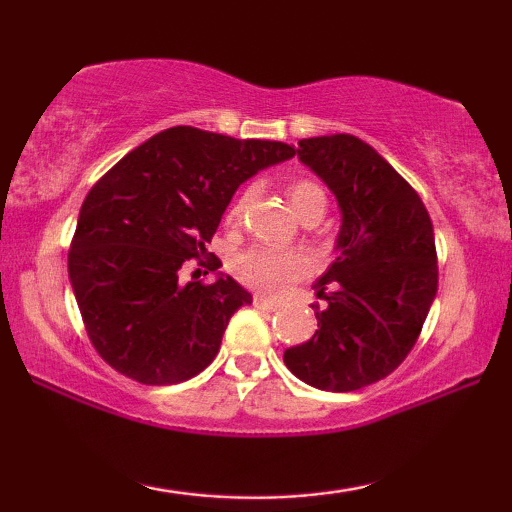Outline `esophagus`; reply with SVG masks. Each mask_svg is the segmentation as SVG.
Wrapping results in <instances>:
<instances>
[{"label": "esophagus", "instance_id": "esophagus-1", "mask_svg": "<svg viewBox=\"0 0 512 512\" xmlns=\"http://www.w3.org/2000/svg\"><path fill=\"white\" fill-rule=\"evenodd\" d=\"M254 307H258V310H265V312H275L279 305L275 303V300H270V298L261 296V293H256V296H254Z\"/></svg>", "mask_w": 512, "mask_h": 512}]
</instances>
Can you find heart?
I'll return each instance as SVG.
<instances>
[{
	"label": "heart",
	"mask_w": 512,
	"mask_h": 512,
	"mask_svg": "<svg viewBox=\"0 0 512 512\" xmlns=\"http://www.w3.org/2000/svg\"><path fill=\"white\" fill-rule=\"evenodd\" d=\"M291 207L296 209L300 219L307 216H319L326 212V193L319 184L310 179H293L286 186ZM244 212V195L237 198L228 209V223L240 221ZM233 272L244 286L254 289L265 296H282L289 286L307 272V261L303 254L291 249L268 247V244H258L233 258Z\"/></svg>",
	"instance_id": "obj_1"
}]
</instances>
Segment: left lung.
I'll use <instances>...</instances> for the list:
<instances>
[{"mask_svg":"<svg viewBox=\"0 0 512 512\" xmlns=\"http://www.w3.org/2000/svg\"><path fill=\"white\" fill-rule=\"evenodd\" d=\"M298 158L338 198V258L314 284L317 331L284 352L298 380L356 391L401 366L438 291L433 223L415 188L354 135L310 137Z\"/></svg>","mask_w":512,"mask_h":512,"instance_id":"8db88e82","label":"left lung"}]
</instances>
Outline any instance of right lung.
Listing matches in <instances>:
<instances>
[{
  "label": "right lung",
  "mask_w": 512,
  "mask_h": 512,
  "mask_svg": "<svg viewBox=\"0 0 512 512\" xmlns=\"http://www.w3.org/2000/svg\"><path fill=\"white\" fill-rule=\"evenodd\" d=\"M296 156L284 142L167 128L118 160L83 200L69 282L95 352L151 387L186 382L219 354L237 307L233 277L184 282L188 261L216 270L207 244L237 186ZM212 257V262H205Z\"/></svg>",
  "instance_id": "obj_1"
}]
</instances>
